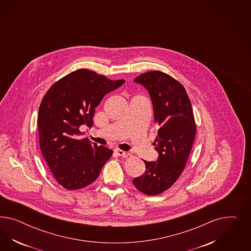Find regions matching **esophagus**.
Listing matches in <instances>:
<instances>
[{
	"instance_id": "esophagus-1",
	"label": "esophagus",
	"mask_w": 251,
	"mask_h": 251,
	"mask_svg": "<svg viewBox=\"0 0 251 251\" xmlns=\"http://www.w3.org/2000/svg\"><path fill=\"white\" fill-rule=\"evenodd\" d=\"M114 152L115 153H116L117 155H119V156H123V157L127 156V152H124V151H122V150H120V149H116Z\"/></svg>"
}]
</instances>
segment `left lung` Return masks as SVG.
Masks as SVG:
<instances>
[{"label": "left lung", "mask_w": 251, "mask_h": 251, "mask_svg": "<svg viewBox=\"0 0 251 251\" xmlns=\"http://www.w3.org/2000/svg\"><path fill=\"white\" fill-rule=\"evenodd\" d=\"M149 93L158 133L153 145L156 161H145L144 175L132 183L147 195H157L169 189L181 175L196 133L192 106L182 84L159 71L134 78Z\"/></svg>", "instance_id": "obj_1"}]
</instances>
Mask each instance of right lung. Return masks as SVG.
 <instances>
[{"label": "right lung", "mask_w": 251, "mask_h": 251, "mask_svg": "<svg viewBox=\"0 0 251 251\" xmlns=\"http://www.w3.org/2000/svg\"><path fill=\"white\" fill-rule=\"evenodd\" d=\"M80 69L56 82L46 93L38 115L39 145L57 182L79 190L99 177L112 150L82 135L81 126L92 127L95 108L104 96L124 84Z\"/></svg>", "instance_id": "1"}]
</instances>
